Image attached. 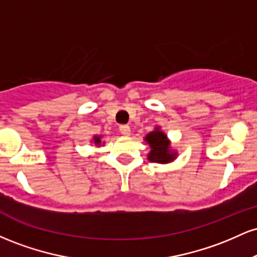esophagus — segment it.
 <instances>
[{"mask_svg": "<svg viewBox=\"0 0 257 257\" xmlns=\"http://www.w3.org/2000/svg\"><path fill=\"white\" fill-rule=\"evenodd\" d=\"M119 132L122 133L123 135H129L131 134V126H129L128 124H120Z\"/></svg>", "mask_w": 257, "mask_h": 257, "instance_id": "1", "label": "esophagus"}]
</instances>
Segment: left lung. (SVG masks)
Instances as JSON below:
<instances>
[{"mask_svg": "<svg viewBox=\"0 0 257 257\" xmlns=\"http://www.w3.org/2000/svg\"><path fill=\"white\" fill-rule=\"evenodd\" d=\"M145 140L150 144L151 152L149 155V159L151 162L158 163H167L174 159V155L169 151V141L167 140V135L157 131L147 134Z\"/></svg>", "mask_w": 257, "mask_h": 257, "instance_id": "1", "label": "left lung"}]
</instances>
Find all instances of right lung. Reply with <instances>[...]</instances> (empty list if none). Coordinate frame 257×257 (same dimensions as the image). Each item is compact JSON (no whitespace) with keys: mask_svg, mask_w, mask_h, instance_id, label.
<instances>
[{"mask_svg":"<svg viewBox=\"0 0 257 257\" xmlns=\"http://www.w3.org/2000/svg\"><path fill=\"white\" fill-rule=\"evenodd\" d=\"M94 141H95V144H100V138L95 137V138H94Z\"/></svg>","mask_w":257,"mask_h":257,"instance_id":"obj_1","label":"right lung"}]
</instances>
